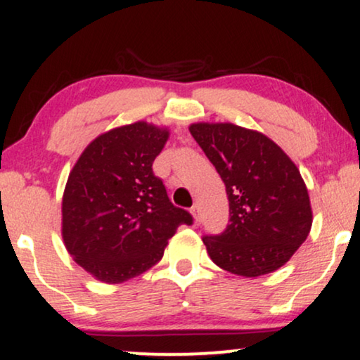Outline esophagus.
<instances>
[{
    "mask_svg": "<svg viewBox=\"0 0 360 360\" xmlns=\"http://www.w3.org/2000/svg\"><path fill=\"white\" fill-rule=\"evenodd\" d=\"M191 214H193V218L196 219V221H200L201 219V213H200V206L198 205H193L191 206Z\"/></svg>",
    "mask_w": 360,
    "mask_h": 360,
    "instance_id": "1",
    "label": "esophagus"
}]
</instances>
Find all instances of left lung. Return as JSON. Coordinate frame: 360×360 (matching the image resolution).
Wrapping results in <instances>:
<instances>
[{"mask_svg":"<svg viewBox=\"0 0 360 360\" xmlns=\"http://www.w3.org/2000/svg\"><path fill=\"white\" fill-rule=\"evenodd\" d=\"M188 129L229 200V224L203 238L211 260L243 277L275 272L304 243L313 223L297 165L262 132L231 122H195Z\"/></svg>","mask_w":360,"mask_h":360,"instance_id":"obj_1","label":"left lung"}]
</instances>
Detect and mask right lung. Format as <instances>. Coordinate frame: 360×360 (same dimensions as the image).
Here are the masks:
<instances>
[{
	"label": "right lung",
	"instance_id": "obj_1",
	"mask_svg": "<svg viewBox=\"0 0 360 360\" xmlns=\"http://www.w3.org/2000/svg\"><path fill=\"white\" fill-rule=\"evenodd\" d=\"M169 139L146 121L98 136L78 157L62 198V238L73 260L105 283L144 274L164 255L188 211L169 200L152 172Z\"/></svg>",
	"mask_w": 360,
	"mask_h": 360
}]
</instances>
